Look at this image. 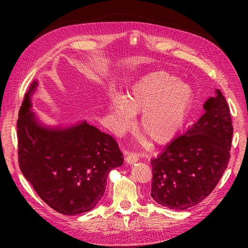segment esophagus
Returning a JSON list of instances; mask_svg holds the SVG:
<instances>
[{"label":"esophagus","instance_id":"obj_1","mask_svg":"<svg viewBox=\"0 0 248 248\" xmlns=\"http://www.w3.org/2000/svg\"><path fill=\"white\" fill-rule=\"evenodd\" d=\"M125 160H126V162L128 163V164H133V163H136L139 160V155L134 154V153H129V154L126 155Z\"/></svg>","mask_w":248,"mask_h":248}]
</instances>
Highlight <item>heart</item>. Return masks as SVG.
I'll list each match as a JSON object with an SVG mask.
<instances>
[{"label":"heart","mask_w":248,"mask_h":248,"mask_svg":"<svg viewBox=\"0 0 248 248\" xmlns=\"http://www.w3.org/2000/svg\"><path fill=\"white\" fill-rule=\"evenodd\" d=\"M192 96L191 88L180 82L174 74L157 70L134 82L125 96L110 94L108 108L121 132L128 130L134 115L141 112L140 130L142 136L153 145H163L174 140L182 128Z\"/></svg>","instance_id":"heart-1"}]
</instances>
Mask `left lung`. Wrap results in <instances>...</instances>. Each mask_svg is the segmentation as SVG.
Returning a JSON list of instances; mask_svg holds the SVG:
<instances>
[{"label": "left lung", "instance_id": "1", "mask_svg": "<svg viewBox=\"0 0 248 248\" xmlns=\"http://www.w3.org/2000/svg\"><path fill=\"white\" fill-rule=\"evenodd\" d=\"M205 112L151 160V197L163 207L185 210L206 199L230 160L232 138L230 108L219 89L204 104Z\"/></svg>", "mask_w": 248, "mask_h": 248}]
</instances>
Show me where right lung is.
I'll use <instances>...</instances> for the list:
<instances>
[{"mask_svg": "<svg viewBox=\"0 0 248 248\" xmlns=\"http://www.w3.org/2000/svg\"><path fill=\"white\" fill-rule=\"evenodd\" d=\"M34 80L17 120L18 163L37 194L57 212L77 215L102 198L108 172L123 164L116 140L86 120L49 125L32 110Z\"/></svg>", "mask_w": 248, "mask_h": 248, "instance_id": "right-lung-1", "label": "right lung"}]
</instances>
